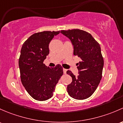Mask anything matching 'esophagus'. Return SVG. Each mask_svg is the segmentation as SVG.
<instances>
[{
	"mask_svg": "<svg viewBox=\"0 0 123 123\" xmlns=\"http://www.w3.org/2000/svg\"><path fill=\"white\" fill-rule=\"evenodd\" d=\"M66 72H67V69H63V73H64V74H66Z\"/></svg>",
	"mask_w": 123,
	"mask_h": 123,
	"instance_id": "34e87169",
	"label": "esophagus"
}]
</instances>
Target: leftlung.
<instances>
[{
    "label": "left lung",
    "instance_id": "8db88e82",
    "mask_svg": "<svg viewBox=\"0 0 123 123\" xmlns=\"http://www.w3.org/2000/svg\"><path fill=\"white\" fill-rule=\"evenodd\" d=\"M60 32L70 40L73 54L81 59L77 63L79 70L77 76L70 70L67 71V74L72 78L67 91L74 99H86L97 89L102 78L104 59L100 45L91 34L83 30L73 29L62 30Z\"/></svg>",
    "mask_w": 123,
    "mask_h": 123
}]
</instances>
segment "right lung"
Listing matches in <instances>:
<instances>
[{"instance_id":"1","label":"right lung","mask_w":123,"mask_h":123,"mask_svg":"<svg viewBox=\"0 0 123 123\" xmlns=\"http://www.w3.org/2000/svg\"><path fill=\"white\" fill-rule=\"evenodd\" d=\"M60 31H43L32 34L22 45L19 59L21 82L28 93L37 101L52 97L55 85L63 74L57 64L50 68L43 63L49 54V44Z\"/></svg>"}]
</instances>
